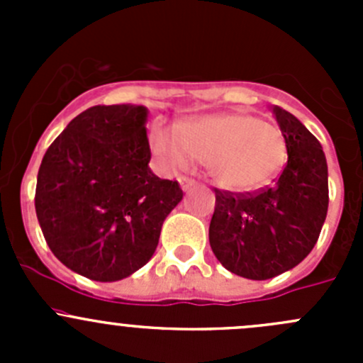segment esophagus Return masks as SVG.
Listing matches in <instances>:
<instances>
[{
  "instance_id": "obj_1",
  "label": "esophagus",
  "mask_w": 363,
  "mask_h": 363,
  "mask_svg": "<svg viewBox=\"0 0 363 363\" xmlns=\"http://www.w3.org/2000/svg\"><path fill=\"white\" fill-rule=\"evenodd\" d=\"M179 182H181V186H182V189H184V191H189V189L195 188V186L199 184V182H196L195 179L186 177V175H182V177H179Z\"/></svg>"
}]
</instances>
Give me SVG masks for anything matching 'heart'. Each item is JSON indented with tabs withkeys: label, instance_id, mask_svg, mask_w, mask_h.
<instances>
[{
	"label": "heart",
	"instance_id": "heart-1",
	"mask_svg": "<svg viewBox=\"0 0 363 363\" xmlns=\"http://www.w3.org/2000/svg\"><path fill=\"white\" fill-rule=\"evenodd\" d=\"M152 151L163 164L181 168L189 160L207 164L211 177L230 191H252L283 170L288 145L283 131L251 113H214L155 131Z\"/></svg>",
	"mask_w": 363,
	"mask_h": 363
}]
</instances>
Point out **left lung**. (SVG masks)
<instances>
[{
    "instance_id": "8db88e82",
    "label": "left lung",
    "mask_w": 363,
    "mask_h": 363,
    "mask_svg": "<svg viewBox=\"0 0 363 363\" xmlns=\"http://www.w3.org/2000/svg\"><path fill=\"white\" fill-rule=\"evenodd\" d=\"M288 161L272 186L258 191L216 189L208 226L212 252L247 279L276 277L298 265L316 244L328 211V168L318 138L294 113L274 107Z\"/></svg>"
}]
</instances>
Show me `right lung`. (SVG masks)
I'll list each match as a JSON object with an SVG mask.
<instances>
[{
	"mask_svg": "<svg viewBox=\"0 0 363 363\" xmlns=\"http://www.w3.org/2000/svg\"><path fill=\"white\" fill-rule=\"evenodd\" d=\"M147 108L96 105L50 144L35 208L50 251L69 270L111 283L155 255L164 218L182 200L177 181L149 168Z\"/></svg>",
	"mask_w": 363,
	"mask_h": 363,
	"instance_id": "1",
	"label": "right lung"
}]
</instances>
